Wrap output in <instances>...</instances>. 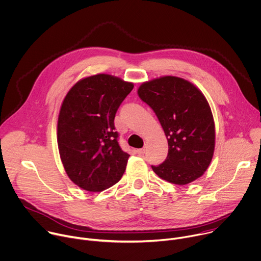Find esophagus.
<instances>
[{"instance_id": "1", "label": "esophagus", "mask_w": 261, "mask_h": 261, "mask_svg": "<svg viewBox=\"0 0 261 261\" xmlns=\"http://www.w3.org/2000/svg\"><path fill=\"white\" fill-rule=\"evenodd\" d=\"M137 153H138L139 155H143V154L145 153V148H142V149H138V150H137Z\"/></svg>"}]
</instances>
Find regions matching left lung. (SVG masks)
Listing matches in <instances>:
<instances>
[{
  "label": "left lung",
  "instance_id": "left-lung-1",
  "mask_svg": "<svg viewBox=\"0 0 261 261\" xmlns=\"http://www.w3.org/2000/svg\"><path fill=\"white\" fill-rule=\"evenodd\" d=\"M138 94L158 116L168 139V158L152 166L154 173L177 185L201 177L215 149L214 118L202 92L183 78L163 76L142 83Z\"/></svg>",
  "mask_w": 261,
  "mask_h": 261
}]
</instances>
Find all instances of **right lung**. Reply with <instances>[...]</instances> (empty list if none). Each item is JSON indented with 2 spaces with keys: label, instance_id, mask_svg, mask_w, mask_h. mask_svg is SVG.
I'll use <instances>...</instances> for the list:
<instances>
[{
  "label": "right lung",
  "instance_id": "obj_1",
  "mask_svg": "<svg viewBox=\"0 0 261 261\" xmlns=\"http://www.w3.org/2000/svg\"><path fill=\"white\" fill-rule=\"evenodd\" d=\"M134 83L109 74L79 80L68 91L58 120L64 169L80 188L99 192L122 177L129 155L122 151L114 118Z\"/></svg>",
  "mask_w": 261,
  "mask_h": 261
}]
</instances>
